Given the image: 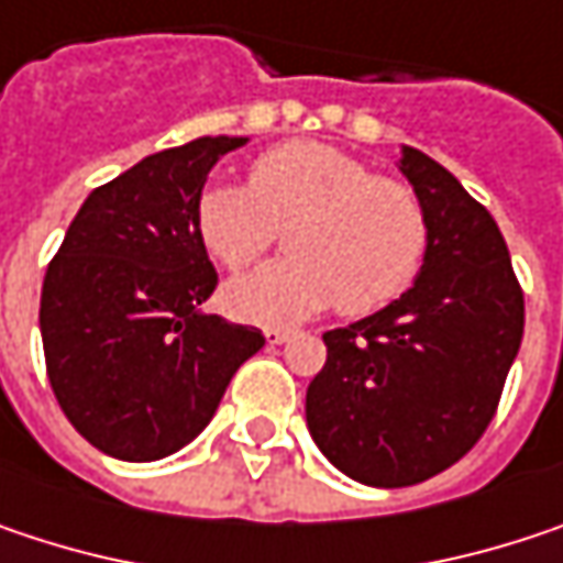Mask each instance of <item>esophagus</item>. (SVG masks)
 Returning <instances> with one entry per match:
<instances>
[{
    "instance_id": "obj_1",
    "label": "esophagus",
    "mask_w": 563,
    "mask_h": 563,
    "mask_svg": "<svg viewBox=\"0 0 563 563\" xmlns=\"http://www.w3.org/2000/svg\"><path fill=\"white\" fill-rule=\"evenodd\" d=\"M264 338H267V344H283V341H289V338H292V332H289V329H267Z\"/></svg>"
}]
</instances>
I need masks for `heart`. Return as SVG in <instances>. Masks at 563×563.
<instances>
[{"mask_svg":"<svg viewBox=\"0 0 563 563\" xmlns=\"http://www.w3.org/2000/svg\"><path fill=\"white\" fill-rule=\"evenodd\" d=\"M289 225V261L225 286L238 319L283 325L332 302L367 316L412 283L426 254L419 196L319 141L280 144L254 161L247 186L216 183L196 202V234L229 271L254 264Z\"/></svg>","mask_w":563,"mask_h":563,"instance_id":"b5f03b06","label":"heart"}]
</instances>
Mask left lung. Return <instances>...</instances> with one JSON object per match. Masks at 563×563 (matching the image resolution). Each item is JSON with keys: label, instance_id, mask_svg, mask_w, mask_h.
Wrapping results in <instances>:
<instances>
[{"label": "left lung", "instance_id": "left-lung-1", "mask_svg": "<svg viewBox=\"0 0 563 563\" xmlns=\"http://www.w3.org/2000/svg\"><path fill=\"white\" fill-rule=\"evenodd\" d=\"M396 167L426 212L419 277L380 312L322 334L329 357L306 389L319 451L386 489L422 484L477 444L526 325L493 216L429 154L402 147Z\"/></svg>", "mask_w": 563, "mask_h": 563}]
</instances>
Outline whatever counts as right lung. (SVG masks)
<instances>
[{"mask_svg": "<svg viewBox=\"0 0 563 563\" xmlns=\"http://www.w3.org/2000/svg\"><path fill=\"white\" fill-rule=\"evenodd\" d=\"M247 137H196L92 189L41 289L54 396L92 448L161 461L202 432L234 371L264 347L202 309L219 274L196 234L209 170Z\"/></svg>", "mask_w": 563, "mask_h": 563, "instance_id": "add662e5", "label": "right lung"}]
</instances>
